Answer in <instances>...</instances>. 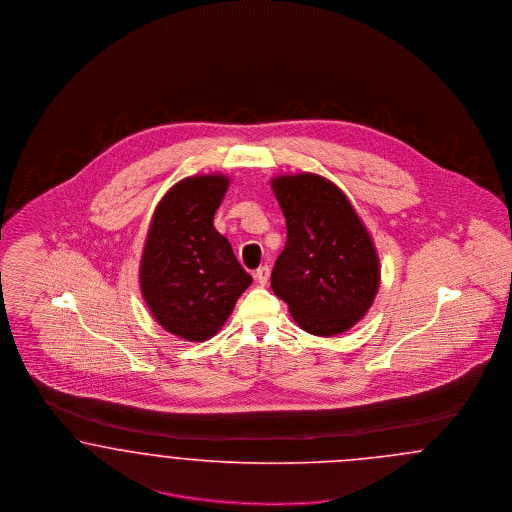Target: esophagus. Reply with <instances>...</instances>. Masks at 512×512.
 <instances>
[{"label":"esophagus","mask_w":512,"mask_h":512,"mask_svg":"<svg viewBox=\"0 0 512 512\" xmlns=\"http://www.w3.org/2000/svg\"><path fill=\"white\" fill-rule=\"evenodd\" d=\"M254 277H256V281H258L262 287H266L267 281H269V267H258V269H256V273H254Z\"/></svg>","instance_id":"obj_1"}]
</instances>
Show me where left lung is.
<instances>
[{"mask_svg": "<svg viewBox=\"0 0 512 512\" xmlns=\"http://www.w3.org/2000/svg\"><path fill=\"white\" fill-rule=\"evenodd\" d=\"M287 243L271 289L308 333H344L371 308L380 279L377 252L346 195L321 176L273 179Z\"/></svg>", "mask_w": 512, "mask_h": 512, "instance_id": "left-lung-1", "label": "left lung"}]
</instances>
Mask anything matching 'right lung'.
Returning a JSON list of instances; mask_svg holds the SVG:
<instances>
[{
    "mask_svg": "<svg viewBox=\"0 0 512 512\" xmlns=\"http://www.w3.org/2000/svg\"><path fill=\"white\" fill-rule=\"evenodd\" d=\"M229 181L195 176L156 206L141 260V292L170 333L202 342L220 331L252 277L214 227Z\"/></svg>",
    "mask_w": 512,
    "mask_h": 512,
    "instance_id": "add662e5",
    "label": "right lung"
}]
</instances>
